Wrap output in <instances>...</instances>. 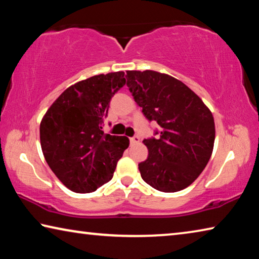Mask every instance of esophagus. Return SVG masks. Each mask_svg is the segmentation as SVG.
<instances>
[{
	"instance_id": "esophagus-1",
	"label": "esophagus",
	"mask_w": 259,
	"mask_h": 259,
	"mask_svg": "<svg viewBox=\"0 0 259 259\" xmlns=\"http://www.w3.org/2000/svg\"><path fill=\"white\" fill-rule=\"evenodd\" d=\"M139 142H140V138L138 137V136H135V137L130 138V143H131V144H137V143H139Z\"/></svg>"
}]
</instances>
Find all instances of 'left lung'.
<instances>
[{"label":"left lung","instance_id":"left-lung-1","mask_svg":"<svg viewBox=\"0 0 259 259\" xmlns=\"http://www.w3.org/2000/svg\"><path fill=\"white\" fill-rule=\"evenodd\" d=\"M125 77L144 115L161 126L159 138L144 140L148 156L138 164L142 178L161 192L184 190L200 176L212 154V113L194 91L168 74L126 71Z\"/></svg>","mask_w":259,"mask_h":259}]
</instances>
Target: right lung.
I'll list each match as a JSON object with an SVG mask.
<instances>
[{"label": "right lung", "instance_id": "add662e5", "mask_svg": "<svg viewBox=\"0 0 259 259\" xmlns=\"http://www.w3.org/2000/svg\"><path fill=\"white\" fill-rule=\"evenodd\" d=\"M124 72L99 74L68 87L42 117L43 155L68 190L90 193L109 182L129 146L125 136L104 134L109 102L125 84Z\"/></svg>", "mask_w": 259, "mask_h": 259}]
</instances>
